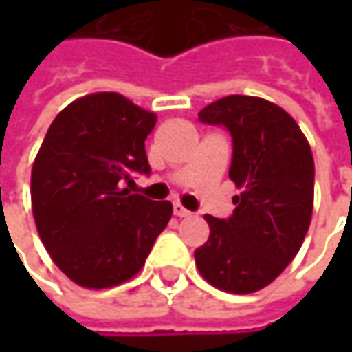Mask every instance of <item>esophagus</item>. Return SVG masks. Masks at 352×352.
<instances>
[{
	"label": "esophagus",
	"instance_id": "1",
	"mask_svg": "<svg viewBox=\"0 0 352 352\" xmlns=\"http://www.w3.org/2000/svg\"><path fill=\"white\" fill-rule=\"evenodd\" d=\"M172 210H174V215H176V217H188V215H192V213L186 210L182 204H178V201L172 206Z\"/></svg>",
	"mask_w": 352,
	"mask_h": 352
}]
</instances>
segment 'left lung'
<instances>
[{
	"mask_svg": "<svg viewBox=\"0 0 352 352\" xmlns=\"http://www.w3.org/2000/svg\"><path fill=\"white\" fill-rule=\"evenodd\" d=\"M197 116L229 129V178L241 190L229 219L206 215L210 239L196 249L197 270L217 290H263L294 261L311 223V146L294 117L263 98L227 96Z\"/></svg>",
	"mask_w": 352,
	"mask_h": 352,
	"instance_id": "1",
	"label": "left lung"
}]
</instances>
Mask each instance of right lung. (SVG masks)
<instances>
[{
	"label": "right lung",
	"mask_w": 352,
	"mask_h": 352,
	"mask_svg": "<svg viewBox=\"0 0 352 352\" xmlns=\"http://www.w3.org/2000/svg\"><path fill=\"white\" fill-rule=\"evenodd\" d=\"M156 125L117 91L66 105L50 123L31 172V208L52 263L88 290L135 276L172 217L170 201L129 194L121 182L148 174L144 139Z\"/></svg>",
	"instance_id": "1"
}]
</instances>
